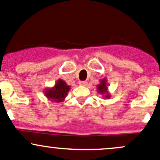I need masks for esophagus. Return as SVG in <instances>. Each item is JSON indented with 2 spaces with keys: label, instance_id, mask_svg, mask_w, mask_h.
I'll return each mask as SVG.
<instances>
[{
  "label": "esophagus",
  "instance_id": "obj_1",
  "mask_svg": "<svg viewBox=\"0 0 160 160\" xmlns=\"http://www.w3.org/2000/svg\"><path fill=\"white\" fill-rule=\"evenodd\" d=\"M79 84L81 85V86H86L88 84V82L87 81H80L79 82Z\"/></svg>",
  "mask_w": 160,
  "mask_h": 160
}]
</instances>
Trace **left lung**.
<instances>
[{
    "label": "left lung",
    "mask_w": 160,
    "mask_h": 160,
    "mask_svg": "<svg viewBox=\"0 0 160 160\" xmlns=\"http://www.w3.org/2000/svg\"><path fill=\"white\" fill-rule=\"evenodd\" d=\"M97 91H98V93L102 95V98H108V99L111 98V93L108 91L106 78L100 80V83L97 85Z\"/></svg>",
    "instance_id": "1"
}]
</instances>
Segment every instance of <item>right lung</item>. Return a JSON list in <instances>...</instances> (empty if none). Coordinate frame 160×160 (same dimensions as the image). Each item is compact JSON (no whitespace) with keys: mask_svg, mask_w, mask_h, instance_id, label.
Listing matches in <instances>:
<instances>
[{"mask_svg":"<svg viewBox=\"0 0 160 160\" xmlns=\"http://www.w3.org/2000/svg\"><path fill=\"white\" fill-rule=\"evenodd\" d=\"M70 87L64 80L59 79L52 88H46L44 94L52 102H62L68 94Z\"/></svg>","mask_w":160,"mask_h":160,"instance_id":"1","label":"right lung"}]
</instances>
